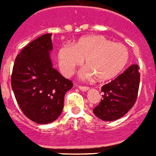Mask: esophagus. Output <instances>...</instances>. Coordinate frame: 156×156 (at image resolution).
<instances>
[{"instance_id":"1","label":"esophagus","mask_w":156,"mask_h":156,"mask_svg":"<svg viewBox=\"0 0 156 156\" xmlns=\"http://www.w3.org/2000/svg\"><path fill=\"white\" fill-rule=\"evenodd\" d=\"M78 88H79L80 90H82V91H87V90H89V87H84V86H79V87H78Z\"/></svg>"}]
</instances>
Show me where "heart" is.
Listing matches in <instances>:
<instances>
[{
	"label": "heart",
	"mask_w": 156,
	"mask_h": 156,
	"mask_svg": "<svg viewBox=\"0 0 156 156\" xmlns=\"http://www.w3.org/2000/svg\"><path fill=\"white\" fill-rule=\"evenodd\" d=\"M85 78L97 76L98 80H108L122 72L129 60V52L125 45L101 35H90L80 38L74 44L64 45L58 49L57 59L59 69L69 76L83 64Z\"/></svg>",
	"instance_id": "heart-1"
}]
</instances>
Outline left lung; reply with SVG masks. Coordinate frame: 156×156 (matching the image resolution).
Masks as SVG:
<instances>
[{"instance_id":"obj_1","label":"left lung","mask_w":156,"mask_h":156,"mask_svg":"<svg viewBox=\"0 0 156 156\" xmlns=\"http://www.w3.org/2000/svg\"><path fill=\"white\" fill-rule=\"evenodd\" d=\"M139 69L138 65H132L116 79L101 87L102 99L93 109L95 115L104 121H114L133 108L140 87Z\"/></svg>"}]
</instances>
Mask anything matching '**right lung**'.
<instances>
[{
  "label": "right lung",
  "instance_id": "obj_1",
  "mask_svg": "<svg viewBox=\"0 0 156 156\" xmlns=\"http://www.w3.org/2000/svg\"><path fill=\"white\" fill-rule=\"evenodd\" d=\"M51 34H44L25 46L17 55L11 84L21 110L39 123L54 122L61 114L64 98L73 83L53 68L49 52Z\"/></svg>",
  "mask_w": 156,
  "mask_h": 156
}]
</instances>
